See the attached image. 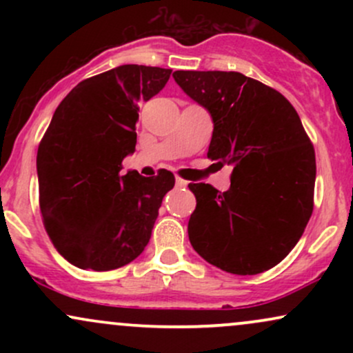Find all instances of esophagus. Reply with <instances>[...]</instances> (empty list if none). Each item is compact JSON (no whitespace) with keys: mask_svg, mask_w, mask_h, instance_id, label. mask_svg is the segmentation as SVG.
I'll return each mask as SVG.
<instances>
[{"mask_svg":"<svg viewBox=\"0 0 353 353\" xmlns=\"http://www.w3.org/2000/svg\"><path fill=\"white\" fill-rule=\"evenodd\" d=\"M176 185L177 188H185V185H188V181L181 179V177H176Z\"/></svg>","mask_w":353,"mask_h":353,"instance_id":"34e87169","label":"esophagus"}]
</instances>
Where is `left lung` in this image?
I'll list each match as a JSON object with an SVG mask.
<instances>
[{
    "label": "left lung",
    "mask_w": 353,
    "mask_h": 353,
    "mask_svg": "<svg viewBox=\"0 0 353 353\" xmlns=\"http://www.w3.org/2000/svg\"><path fill=\"white\" fill-rule=\"evenodd\" d=\"M182 91L214 123L208 157L234 165L230 188L189 184L188 232L209 264L237 275L272 269L294 249L314 210L315 151L279 91L236 71H176Z\"/></svg>",
    "instance_id": "left-lung-1"
}]
</instances>
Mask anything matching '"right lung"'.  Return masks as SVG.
Instances as JSON below:
<instances>
[{
  "mask_svg": "<svg viewBox=\"0 0 353 353\" xmlns=\"http://www.w3.org/2000/svg\"><path fill=\"white\" fill-rule=\"evenodd\" d=\"M171 70L123 64L81 81L58 108L38 148L39 209L56 250L79 269H119L143 254L174 174H121L136 151L139 101Z\"/></svg>",
  "mask_w": 353,
  "mask_h": 353,
  "instance_id": "add662e5",
  "label": "right lung"
}]
</instances>
